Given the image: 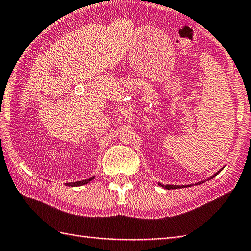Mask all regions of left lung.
<instances>
[{
	"mask_svg": "<svg viewBox=\"0 0 251 251\" xmlns=\"http://www.w3.org/2000/svg\"><path fill=\"white\" fill-rule=\"evenodd\" d=\"M222 169H223V168H221L220 170H218V172H217V173H216L214 176H211V177H210L209 179L215 178L216 176H217L218 174H219ZM209 179H208V180H209ZM204 182H205V181H201V182H199V183H196V184L204 183ZM159 185H162L163 188H164V189H166V190H175V189H181V188H186V186H191V184H190V185H172V184H166V185H163V184H161V183H159Z\"/></svg>",
	"mask_w": 251,
	"mask_h": 251,
	"instance_id": "left-lung-1",
	"label": "left lung"
}]
</instances>
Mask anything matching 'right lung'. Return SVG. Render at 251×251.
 Here are the masks:
<instances>
[{"label": "right lung", "mask_w": 251, "mask_h": 251, "mask_svg": "<svg viewBox=\"0 0 251 251\" xmlns=\"http://www.w3.org/2000/svg\"><path fill=\"white\" fill-rule=\"evenodd\" d=\"M95 177H92L89 179H85V180H82V181H76V182H69V183H66V185H68V186H81V185L89 183Z\"/></svg>", "instance_id": "add662e5"}]
</instances>
